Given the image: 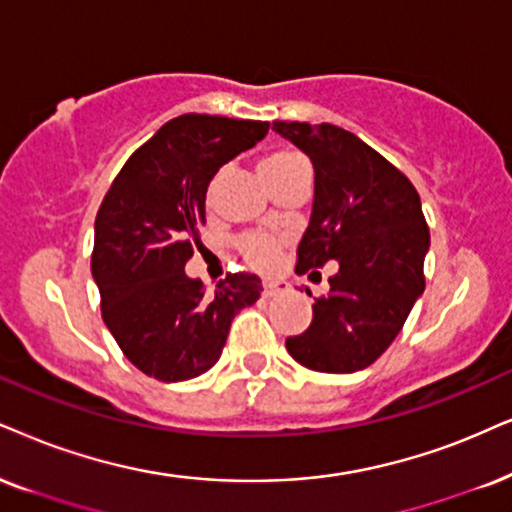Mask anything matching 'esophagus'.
Wrapping results in <instances>:
<instances>
[{"mask_svg": "<svg viewBox=\"0 0 512 512\" xmlns=\"http://www.w3.org/2000/svg\"><path fill=\"white\" fill-rule=\"evenodd\" d=\"M288 288H290L288 283H283V281H267V283H264L262 295H264V297H274V295H278V293H286Z\"/></svg>", "mask_w": 512, "mask_h": 512, "instance_id": "esophagus-1", "label": "esophagus"}]
</instances>
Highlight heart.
Returning <instances> with one entry per match:
<instances>
[{
	"mask_svg": "<svg viewBox=\"0 0 512 512\" xmlns=\"http://www.w3.org/2000/svg\"><path fill=\"white\" fill-rule=\"evenodd\" d=\"M295 163H304L300 155L293 151H274L269 155H264L260 163V172H274V170H283V167H290ZM241 252L245 255L252 267L257 269H269L274 267L278 260V252H281V241L274 236L267 234H250L241 238Z\"/></svg>",
	"mask_w": 512,
	"mask_h": 512,
	"instance_id": "obj_1",
	"label": "heart"
}]
</instances>
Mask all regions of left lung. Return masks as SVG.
Returning a JSON list of instances; mask_svg holds the SVG:
<instances>
[{
	"instance_id": "1",
	"label": "left lung",
	"mask_w": 512,
	"mask_h": 512,
	"mask_svg": "<svg viewBox=\"0 0 512 512\" xmlns=\"http://www.w3.org/2000/svg\"><path fill=\"white\" fill-rule=\"evenodd\" d=\"M274 132L309 155L314 203L297 245V274L338 262L314 319L286 340L297 364L319 373L371 366L397 338L423 295L430 231L418 191L357 134L309 122H274Z\"/></svg>"
}]
</instances>
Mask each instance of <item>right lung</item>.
<instances>
[{
	"label": "right lung",
	"instance_id": "add662e5",
	"mask_svg": "<svg viewBox=\"0 0 512 512\" xmlns=\"http://www.w3.org/2000/svg\"><path fill=\"white\" fill-rule=\"evenodd\" d=\"M269 122L179 115L127 160L94 224L101 314L141 373L181 383L210 371L231 321L260 300L255 274H229L205 295L186 262L205 224L219 167L267 137Z\"/></svg>",
	"mask_w": 512,
	"mask_h": 512
}]
</instances>
